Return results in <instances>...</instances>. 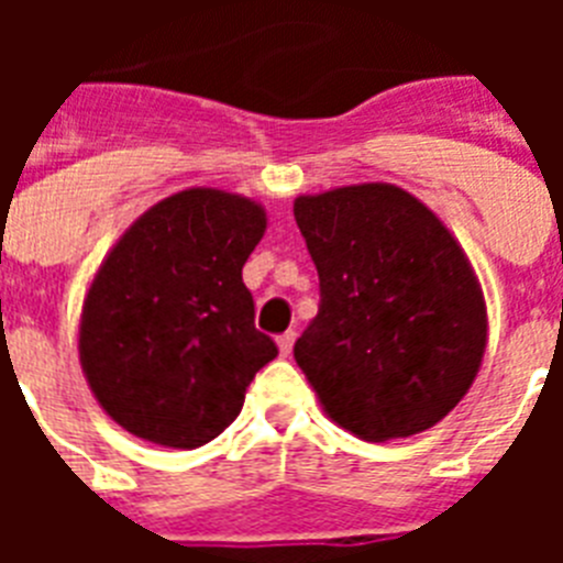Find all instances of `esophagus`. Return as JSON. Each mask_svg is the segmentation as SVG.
I'll return each mask as SVG.
<instances>
[{
  "label": "esophagus",
  "mask_w": 563,
  "mask_h": 563,
  "mask_svg": "<svg viewBox=\"0 0 563 563\" xmlns=\"http://www.w3.org/2000/svg\"><path fill=\"white\" fill-rule=\"evenodd\" d=\"M291 344H295V333H283V335H277V347H280V356H289L291 353Z\"/></svg>",
  "instance_id": "esophagus-1"
}]
</instances>
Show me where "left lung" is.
I'll use <instances>...</instances> for the list:
<instances>
[{"label":"left lung","mask_w":563,"mask_h":563,"mask_svg":"<svg viewBox=\"0 0 563 563\" xmlns=\"http://www.w3.org/2000/svg\"><path fill=\"white\" fill-rule=\"evenodd\" d=\"M321 280L295 362L327 418L362 441L435 427L479 374L488 309L444 221L394 184L298 195Z\"/></svg>","instance_id":"left-lung-1"}]
</instances>
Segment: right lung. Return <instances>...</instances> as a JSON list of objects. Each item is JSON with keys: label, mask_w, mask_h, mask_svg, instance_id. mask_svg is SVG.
<instances>
[{"label": "right lung", "mask_w": 563, "mask_h": 563, "mask_svg": "<svg viewBox=\"0 0 563 563\" xmlns=\"http://www.w3.org/2000/svg\"><path fill=\"white\" fill-rule=\"evenodd\" d=\"M265 224L263 203L192 187L154 203L110 247L84 298L78 353L99 406L131 435L207 444L277 356L242 283Z\"/></svg>", "instance_id": "1"}]
</instances>
